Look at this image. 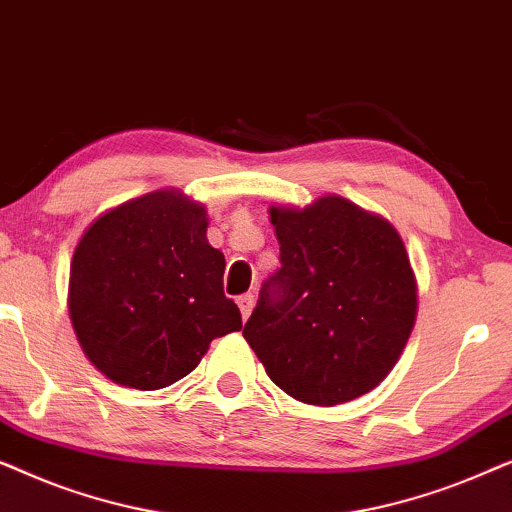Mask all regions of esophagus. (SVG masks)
Instances as JSON below:
<instances>
[{
  "mask_svg": "<svg viewBox=\"0 0 512 512\" xmlns=\"http://www.w3.org/2000/svg\"><path fill=\"white\" fill-rule=\"evenodd\" d=\"M254 303H256L254 293H244V296L237 298V307H240V312H242V319H249L251 310H254Z\"/></svg>",
  "mask_w": 512,
  "mask_h": 512,
  "instance_id": "esophagus-1",
  "label": "esophagus"
}]
</instances>
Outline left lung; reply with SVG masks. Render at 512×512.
I'll use <instances>...</instances> for the list:
<instances>
[{
    "label": "left lung",
    "instance_id": "left-lung-1",
    "mask_svg": "<svg viewBox=\"0 0 512 512\" xmlns=\"http://www.w3.org/2000/svg\"><path fill=\"white\" fill-rule=\"evenodd\" d=\"M279 268L244 326L265 373L310 405L375 389L396 366L417 317V282L389 221L340 195L272 207Z\"/></svg>",
    "mask_w": 512,
    "mask_h": 512
}]
</instances>
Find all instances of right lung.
I'll return each instance as SVG.
<instances>
[{
	"label": "right lung",
	"mask_w": 512,
	"mask_h": 512,
	"mask_svg": "<svg viewBox=\"0 0 512 512\" xmlns=\"http://www.w3.org/2000/svg\"><path fill=\"white\" fill-rule=\"evenodd\" d=\"M223 270L205 207L179 191L109 209L83 233L69 270V317L83 352L123 387H170L209 342L242 328L223 296Z\"/></svg>",
	"instance_id": "right-lung-1"
}]
</instances>
